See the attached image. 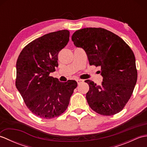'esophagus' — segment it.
<instances>
[{"label": "esophagus", "instance_id": "1", "mask_svg": "<svg viewBox=\"0 0 147 147\" xmlns=\"http://www.w3.org/2000/svg\"><path fill=\"white\" fill-rule=\"evenodd\" d=\"M76 81H77V83H78V85H80V84H81L82 82H84L83 80H80V79L79 80H77Z\"/></svg>", "mask_w": 147, "mask_h": 147}]
</instances>
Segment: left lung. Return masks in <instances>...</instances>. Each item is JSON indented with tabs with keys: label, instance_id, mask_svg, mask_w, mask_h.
Instances as JSON below:
<instances>
[{
	"label": "left lung",
	"instance_id": "obj_1",
	"mask_svg": "<svg viewBox=\"0 0 147 147\" xmlns=\"http://www.w3.org/2000/svg\"><path fill=\"white\" fill-rule=\"evenodd\" d=\"M72 40L85 51L90 65L101 67L103 82L96 85L87 80L86 98L96 113L112 115L123 110L131 96L137 81L135 57L119 36L101 28L76 31Z\"/></svg>",
	"mask_w": 147,
	"mask_h": 147
}]
</instances>
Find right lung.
Here are the masks:
<instances>
[{"label": "right lung", "instance_id": "obj_1", "mask_svg": "<svg viewBox=\"0 0 147 147\" xmlns=\"http://www.w3.org/2000/svg\"><path fill=\"white\" fill-rule=\"evenodd\" d=\"M69 40L66 30L49 33L28 43L16 62V86L33 114L52 119L66 110L77 82H61L49 74L58 66L59 52Z\"/></svg>", "mask_w": 147, "mask_h": 147}]
</instances>
